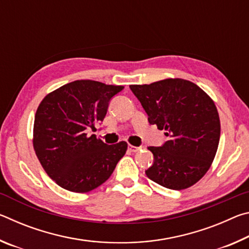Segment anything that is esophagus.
<instances>
[{"label": "esophagus", "instance_id": "esophagus-1", "mask_svg": "<svg viewBox=\"0 0 249 249\" xmlns=\"http://www.w3.org/2000/svg\"><path fill=\"white\" fill-rule=\"evenodd\" d=\"M141 149V147H136V146H133V145H128V150L132 151V153H136Z\"/></svg>", "mask_w": 249, "mask_h": 249}]
</instances>
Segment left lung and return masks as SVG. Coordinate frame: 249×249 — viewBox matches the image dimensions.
<instances>
[{
    "label": "left lung",
    "mask_w": 249,
    "mask_h": 249,
    "mask_svg": "<svg viewBox=\"0 0 249 249\" xmlns=\"http://www.w3.org/2000/svg\"><path fill=\"white\" fill-rule=\"evenodd\" d=\"M148 115L150 124L165 129L168 141L150 146L154 163L146 176L171 190L196 183L215 157L221 123L213 100L191 81L165 79L129 86Z\"/></svg>",
    "instance_id": "1"
}]
</instances>
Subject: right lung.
Returning <instances> with one entry per match:
<instances>
[{
  "mask_svg": "<svg viewBox=\"0 0 249 249\" xmlns=\"http://www.w3.org/2000/svg\"><path fill=\"white\" fill-rule=\"evenodd\" d=\"M124 89L93 80H77L50 92L34 122L33 145L50 178L61 188L86 193L104 183L127 150V142L107 145L89 136L107 115L108 103Z\"/></svg>",
  "mask_w": 249,
  "mask_h": 249,
  "instance_id": "obj_1",
  "label": "right lung"
}]
</instances>
